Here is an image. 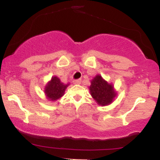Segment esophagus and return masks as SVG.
I'll return each mask as SVG.
<instances>
[{
  "label": "esophagus",
  "instance_id": "1",
  "mask_svg": "<svg viewBox=\"0 0 160 160\" xmlns=\"http://www.w3.org/2000/svg\"><path fill=\"white\" fill-rule=\"evenodd\" d=\"M74 84H80L81 82V80L80 79H77V80H74Z\"/></svg>",
  "mask_w": 160,
  "mask_h": 160
}]
</instances>
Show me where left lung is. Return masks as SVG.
<instances>
[{"instance_id":"left-lung-1","label":"left lung","mask_w":160,"mask_h":160,"mask_svg":"<svg viewBox=\"0 0 160 160\" xmlns=\"http://www.w3.org/2000/svg\"><path fill=\"white\" fill-rule=\"evenodd\" d=\"M89 90L92 96L100 105H108L116 96L113 86L108 84L100 75H97L92 80Z\"/></svg>"}]
</instances>
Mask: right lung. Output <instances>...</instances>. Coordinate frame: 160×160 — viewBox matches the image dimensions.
<instances>
[{
	"mask_svg": "<svg viewBox=\"0 0 160 160\" xmlns=\"http://www.w3.org/2000/svg\"><path fill=\"white\" fill-rule=\"evenodd\" d=\"M68 86V84H64L57 77H52V80L46 86L45 93L50 100H57L64 95Z\"/></svg>",
	"mask_w": 160,
	"mask_h": 160,
	"instance_id": "obj_1",
	"label": "right lung"
}]
</instances>
